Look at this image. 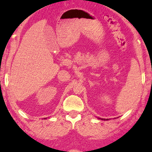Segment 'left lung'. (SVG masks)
<instances>
[{"mask_svg":"<svg viewBox=\"0 0 152 152\" xmlns=\"http://www.w3.org/2000/svg\"><path fill=\"white\" fill-rule=\"evenodd\" d=\"M98 119H102V120H108V119H101V118H98Z\"/></svg>","mask_w":152,"mask_h":152,"instance_id":"left-lung-1","label":"left lung"}]
</instances>
